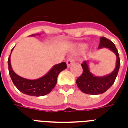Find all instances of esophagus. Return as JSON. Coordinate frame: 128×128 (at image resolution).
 Segmentation results:
<instances>
[{
  "instance_id": "34e87169",
  "label": "esophagus",
  "mask_w": 128,
  "mask_h": 128,
  "mask_svg": "<svg viewBox=\"0 0 128 128\" xmlns=\"http://www.w3.org/2000/svg\"><path fill=\"white\" fill-rule=\"evenodd\" d=\"M74 63V60L73 58H69L68 59V60L66 61V64H67V66H68V68L70 67L72 64H73Z\"/></svg>"
}]
</instances>
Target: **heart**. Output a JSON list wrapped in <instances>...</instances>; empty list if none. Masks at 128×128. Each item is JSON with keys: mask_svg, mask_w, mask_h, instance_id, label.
Returning a JSON list of instances; mask_svg holds the SVG:
<instances>
[{"mask_svg": "<svg viewBox=\"0 0 128 128\" xmlns=\"http://www.w3.org/2000/svg\"><path fill=\"white\" fill-rule=\"evenodd\" d=\"M88 44H86V43H82V44H79L77 46V48H76V52H82L85 50L86 48H88Z\"/></svg>", "mask_w": 128, "mask_h": 128, "instance_id": "1", "label": "heart"}]
</instances>
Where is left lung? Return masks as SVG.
Here are the masks:
<instances>
[{"mask_svg":"<svg viewBox=\"0 0 128 128\" xmlns=\"http://www.w3.org/2000/svg\"><path fill=\"white\" fill-rule=\"evenodd\" d=\"M108 48L116 56V63L114 70L109 74L104 76H94L90 70L88 61H84L82 64L83 73L76 80V84L79 89L85 94L91 95H97L104 93L114 83L120 66L119 54L115 44L105 37L100 38L99 49Z\"/></svg>","mask_w":128,"mask_h":128,"instance_id":"1","label":"left lung"}]
</instances>
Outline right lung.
Segmentation results:
<instances>
[{"label":"right lung","mask_w":128,"mask_h":128,"mask_svg":"<svg viewBox=\"0 0 128 128\" xmlns=\"http://www.w3.org/2000/svg\"><path fill=\"white\" fill-rule=\"evenodd\" d=\"M37 35H40V34H37ZM36 36V34L30 35V36ZM13 48L11 50V53L12 52ZM11 53L8 60L9 74L11 80L19 91L26 95L38 97L45 96L50 93L56 86L58 74L67 68L66 63L62 62L52 66V68L47 72V74L41 78L35 80H29L18 76L14 72L10 64Z\"/></svg>","instance_id":"right-lung-1"}]
</instances>
